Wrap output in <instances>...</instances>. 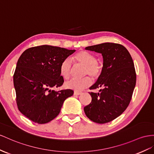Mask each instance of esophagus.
Here are the masks:
<instances>
[{
	"label": "esophagus",
	"instance_id": "34e87169",
	"mask_svg": "<svg viewBox=\"0 0 154 154\" xmlns=\"http://www.w3.org/2000/svg\"><path fill=\"white\" fill-rule=\"evenodd\" d=\"M81 94H82L81 92H77V91L74 92V95H75V96H79V95H81Z\"/></svg>",
	"mask_w": 154,
	"mask_h": 154
}]
</instances>
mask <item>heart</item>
<instances>
[{
    "mask_svg": "<svg viewBox=\"0 0 154 154\" xmlns=\"http://www.w3.org/2000/svg\"><path fill=\"white\" fill-rule=\"evenodd\" d=\"M72 60L76 64L85 67L84 75H90L93 79H96L101 73V66L97 62L96 57L86 51H80L72 57ZM72 64L69 58L62 61L60 67L61 75L64 79H68L72 74ZM92 81L89 77H85L81 79H72L65 83L66 88L75 91H81L91 85Z\"/></svg>",
    "mask_w": 154,
    "mask_h": 154,
    "instance_id": "b5f03b06",
    "label": "heart"
}]
</instances>
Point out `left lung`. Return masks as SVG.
Here are the masks:
<instances>
[{
  "label": "left lung",
  "mask_w": 154,
  "mask_h": 154,
  "mask_svg": "<svg viewBox=\"0 0 154 154\" xmlns=\"http://www.w3.org/2000/svg\"><path fill=\"white\" fill-rule=\"evenodd\" d=\"M103 56V68L96 82L90 90L92 101L84 108L85 115L97 124H105L121 115L128 107L136 84L133 59L125 47L114 43H103L86 47Z\"/></svg>",
  "instance_id": "1"
}]
</instances>
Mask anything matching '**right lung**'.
Listing matches in <instances>:
<instances>
[{"instance_id":"obj_1","label":"right lung","mask_w":154,"mask_h":154,"mask_svg":"<svg viewBox=\"0 0 154 154\" xmlns=\"http://www.w3.org/2000/svg\"><path fill=\"white\" fill-rule=\"evenodd\" d=\"M75 50L43 45L25 50L19 57L14 75L18 109L35 123L46 124L60 113L72 90L55 91L64 82L60 75L62 61Z\"/></svg>"}]
</instances>
